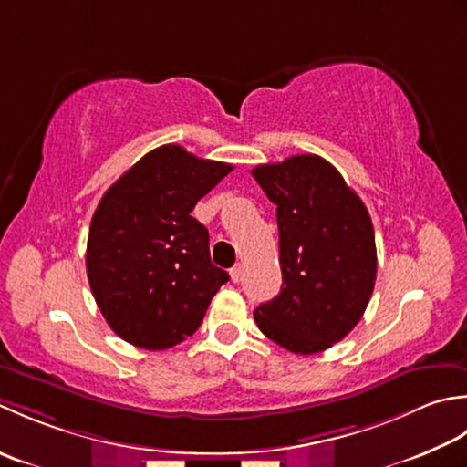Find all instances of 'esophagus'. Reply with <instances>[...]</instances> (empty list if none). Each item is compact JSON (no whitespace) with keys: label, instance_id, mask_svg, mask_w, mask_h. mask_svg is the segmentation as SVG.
<instances>
[{"label":"esophagus","instance_id":"34e87169","mask_svg":"<svg viewBox=\"0 0 467 467\" xmlns=\"http://www.w3.org/2000/svg\"><path fill=\"white\" fill-rule=\"evenodd\" d=\"M230 275H232L234 282H240V278H242V265L240 264L234 265V268L230 270Z\"/></svg>","mask_w":467,"mask_h":467}]
</instances>
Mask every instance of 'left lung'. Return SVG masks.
Instances as JSON below:
<instances>
[{"mask_svg":"<svg viewBox=\"0 0 467 467\" xmlns=\"http://www.w3.org/2000/svg\"><path fill=\"white\" fill-rule=\"evenodd\" d=\"M252 175L275 205L282 268V290L255 308V325L290 353H322L357 327L373 294V222L318 155L258 165Z\"/></svg>","mask_w":467,"mask_h":467,"instance_id":"left-lung-1","label":"left lung"}]
</instances>
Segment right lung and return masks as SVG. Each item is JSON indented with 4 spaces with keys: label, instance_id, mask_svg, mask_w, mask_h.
I'll use <instances>...</instances> for the list:
<instances>
[{
    "label": "right lung",
    "instance_id": "1",
    "mask_svg": "<svg viewBox=\"0 0 467 467\" xmlns=\"http://www.w3.org/2000/svg\"><path fill=\"white\" fill-rule=\"evenodd\" d=\"M230 171L163 145L102 195L88 232L87 272L102 317L122 340L165 350L203 322L230 275L209 260V234L192 212Z\"/></svg>",
    "mask_w": 467,
    "mask_h": 467
}]
</instances>
